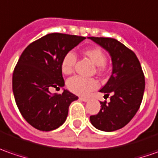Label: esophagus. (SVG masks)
<instances>
[{"label": "esophagus", "mask_w": 158, "mask_h": 158, "mask_svg": "<svg viewBox=\"0 0 158 158\" xmlns=\"http://www.w3.org/2000/svg\"><path fill=\"white\" fill-rule=\"evenodd\" d=\"M79 100L82 101H85V102H86V101H88V98H85V97H79Z\"/></svg>", "instance_id": "obj_1"}]
</instances>
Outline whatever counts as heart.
Returning <instances> with one entry per match:
<instances>
[{"mask_svg":"<svg viewBox=\"0 0 158 158\" xmlns=\"http://www.w3.org/2000/svg\"><path fill=\"white\" fill-rule=\"evenodd\" d=\"M84 54L89 57L92 62L98 65V72L102 73L105 69L106 56L102 49L98 46L85 49ZM77 61L76 54L73 52H68L64 54L61 61V71L64 74L69 75L74 70ZM68 89L78 95H87L90 92L94 91L99 86V83L95 79H86L81 76H74L67 81Z\"/></svg>","mask_w":158,"mask_h":158,"instance_id":"heart-1","label":"heart"}]
</instances>
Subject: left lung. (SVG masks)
I'll use <instances>...</instances> for the list:
<instances>
[{
  "mask_svg": "<svg viewBox=\"0 0 158 158\" xmlns=\"http://www.w3.org/2000/svg\"><path fill=\"white\" fill-rule=\"evenodd\" d=\"M110 54L112 75L100 92L111 94L110 101H101V110L91 115L96 128L111 132L127 125L138 111L143 101L145 79L136 55L121 42L110 37H89Z\"/></svg>",
  "mask_w": 158,
  "mask_h": 158,
  "instance_id": "1",
  "label": "left lung"
}]
</instances>
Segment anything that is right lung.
<instances>
[{
  "mask_svg": "<svg viewBox=\"0 0 158 158\" xmlns=\"http://www.w3.org/2000/svg\"><path fill=\"white\" fill-rule=\"evenodd\" d=\"M84 39L80 35L52 33L31 43L22 53L13 73V93L21 114L36 129L51 131L61 126L70 104L78 100L67 90L60 94H52L50 90L64 85L63 57Z\"/></svg>",
  "mask_w": 158,
  "mask_h": 158,
  "instance_id": "1",
  "label": "right lung"
}]
</instances>
